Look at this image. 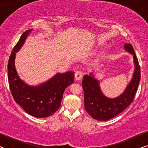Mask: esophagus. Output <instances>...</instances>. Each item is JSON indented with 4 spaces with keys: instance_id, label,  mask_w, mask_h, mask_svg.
Here are the masks:
<instances>
[{
    "instance_id": "esophagus-1",
    "label": "esophagus",
    "mask_w": 148,
    "mask_h": 148,
    "mask_svg": "<svg viewBox=\"0 0 148 148\" xmlns=\"http://www.w3.org/2000/svg\"><path fill=\"white\" fill-rule=\"evenodd\" d=\"M82 76L83 73L82 71H76L75 73V79L76 81H79L82 78Z\"/></svg>"
}]
</instances>
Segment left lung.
Returning <instances> with one entry per match:
<instances>
[{"instance_id":"obj_1","label":"left lung","mask_w":148,"mask_h":148,"mask_svg":"<svg viewBox=\"0 0 148 148\" xmlns=\"http://www.w3.org/2000/svg\"><path fill=\"white\" fill-rule=\"evenodd\" d=\"M124 49L133 55L135 68L130 82L119 96L112 98L105 96L100 89V82L95 78L92 73L89 75L84 76L82 87L84 92L85 108L96 120L105 121L114 118L130 105L135 96L141 78L140 67L132 45L126 43Z\"/></svg>"}]
</instances>
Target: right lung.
Instances as JSON below:
<instances>
[{
	"label": "right lung",
	"instance_id": "obj_1",
	"mask_svg": "<svg viewBox=\"0 0 148 148\" xmlns=\"http://www.w3.org/2000/svg\"><path fill=\"white\" fill-rule=\"evenodd\" d=\"M33 29L22 34L13 48L8 62V79L10 90L15 102L27 114L37 118H46L53 114L60 108L65 89L74 82V72L56 73L44 83L38 86L25 84L16 71V53L21 49Z\"/></svg>",
	"mask_w": 148,
	"mask_h": 148
}]
</instances>
